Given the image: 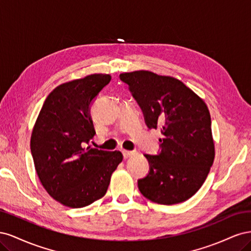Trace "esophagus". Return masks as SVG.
Wrapping results in <instances>:
<instances>
[{
  "instance_id": "obj_1",
  "label": "esophagus",
  "mask_w": 251,
  "mask_h": 251,
  "mask_svg": "<svg viewBox=\"0 0 251 251\" xmlns=\"http://www.w3.org/2000/svg\"><path fill=\"white\" fill-rule=\"evenodd\" d=\"M123 155H124V158L125 159H127L128 157H131L133 155V151H123Z\"/></svg>"
}]
</instances>
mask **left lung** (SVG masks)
Segmentation results:
<instances>
[{
	"label": "left lung",
	"mask_w": 251,
	"mask_h": 251,
	"mask_svg": "<svg viewBox=\"0 0 251 251\" xmlns=\"http://www.w3.org/2000/svg\"><path fill=\"white\" fill-rule=\"evenodd\" d=\"M119 78L142 109L150 128H160L161 153L146 154L150 173L138 180L140 193L151 202L173 205L199 191L215 159V142L206 103L183 82L139 70Z\"/></svg>",
	"instance_id": "1"
}]
</instances>
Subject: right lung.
I'll use <instances>...</instances> for the list:
<instances>
[{"label": "right lung", "instance_id": "add662e5", "mask_svg": "<svg viewBox=\"0 0 251 251\" xmlns=\"http://www.w3.org/2000/svg\"><path fill=\"white\" fill-rule=\"evenodd\" d=\"M111 80L95 73L62 83L48 95L33 126L30 148L42 185L71 208L88 206L108 191L123 161L118 151L83 148L94 137L90 103Z\"/></svg>", "mask_w": 251, "mask_h": 251}]
</instances>
